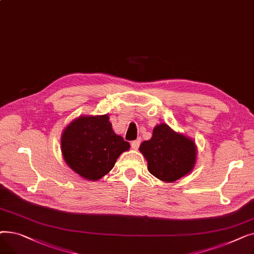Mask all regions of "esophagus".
<instances>
[{"mask_svg": "<svg viewBox=\"0 0 254 254\" xmlns=\"http://www.w3.org/2000/svg\"><path fill=\"white\" fill-rule=\"evenodd\" d=\"M140 143H141V140H140V139H137V140H135V141H132V142L130 143V145H131V148H132V149H135V150H137V149L139 148Z\"/></svg>", "mask_w": 254, "mask_h": 254, "instance_id": "obj_1", "label": "esophagus"}]
</instances>
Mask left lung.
Wrapping results in <instances>:
<instances>
[{
	"instance_id": "obj_1",
	"label": "left lung",
	"mask_w": 254,
	"mask_h": 254,
	"mask_svg": "<svg viewBox=\"0 0 254 254\" xmlns=\"http://www.w3.org/2000/svg\"><path fill=\"white\" fill-rule=\"evenodd\" d=\"M139 150L147 161L150 174L164 182H175L189 175L197 154L194 141L167 124L155 126L152 137L142 142Z\"/></svg>"
}]
</instances>
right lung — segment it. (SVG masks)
Returning a JSON list of instances; mask_svg holds the SVG:
<instances>
[{
	"mask_svg": "<svg viewBox=\"0 0 254 254\" xmlns=\"http://www.w3.org/2000/svg\"><path fill=\"white\" fill-rule=\"evenodd\" d=\"M129 143L116 135L108 114L80 115L64 127L61 137L64 161L85 180L97 181L113 169Z\"/></svg>",
	"mask_w": 254,
	"mask_h": 254,
	"instance_id": "obj_1",
	"label": "right lung"
}]
</instances>
